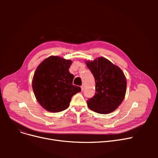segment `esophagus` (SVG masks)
<instances>
[{
  "mask_svg": "<svg viewBox=\"0 0 158 158\" xmlns=\"http://www.w3.org/2000/svg\"><path fill=\"white\" fill-rule=\"evenodd\" d=\"M81 90H82V91H84V89H85V85H83L81 86Z\"/></svg>",
  "mask_w": 158,
  "mask_h": 158,
  "instance_id": "1",
  "label": "esophagus"
}]
</instances>
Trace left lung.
Listing matches in <instances>:
<instances>
[{
  "mask_svg": "<svg viewBox=\"0 0 158 158\" xmlns=\"http://www.w3.org/2000/svg\"><path fill=\"white\" fill-rule=\"evenodd\" d=\"M95 81V94L87 101L89 108L100 114L114 111L122 102L126 93L127 81L123 72L104 57L86 61Z\"/></svg>",
  "mask_w": 158,
  "mask_h": 158,
  "instance_id": "left-lung-1",
  "label": "left lung"
}]
</instances>
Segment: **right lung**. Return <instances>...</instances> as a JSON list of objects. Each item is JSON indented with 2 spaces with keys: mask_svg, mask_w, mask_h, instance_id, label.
Instances as JSON below:
<instances>
[{
  "mask_svg": "<svg viewBox=\"0 0 158 158\" xmlns=\"http://www.w3.org/2000/svg\"><path fill=\"white\" fill-rule=\"evenodd\" d=\"M71 64V60L50 56L37 67L32 87L37 101L47 111L56 113L68 108L72 96L81 91L72 84Z\"/></svg>",
  "mask_w": 158,
  "mask_h": 158,
  "instance_id": "right-lung-1",
  "label": "right lung"
}]
</instances>
